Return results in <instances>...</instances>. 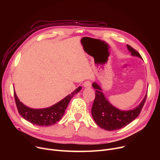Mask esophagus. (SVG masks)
Wrapping results in <instances>:
<instances>
[{"instance_id":"1","label":"esophagus","mask_w":160,"mask_h":160,"mask_svg":"<svg viewBox=\"0 0 160 160\" xmlns=\"http://www.w3.org/2000/svg\"><path fill=\"white\" fill-rule=\"evenodd\" d=\"M83 86L86 88H90L91 87V83L89 81H86L83 83Z\"/></svg>"}]
</instances>
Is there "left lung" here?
I'll return each instance as SVG.
<instances>
[{
	"instance_id": "1",
	"label": "left lung",
	"mask_w": 160,
	"mask_h": 160,
	"mask_svg": "<svg viewBox=\"0 0 160 160\" xmlns=\"http://www.w3.org/2000/svg\"><path fill=\"white\" fill-rule=\"evenodd\" d=\"M131 56L138 57L141 55L132 47L127 45ZM95 89V98L91 108V114L97 124L106 130L112 131L121 129L135 120L139 115L147 97V93L139 105L132 110H122L113 106L102 92V88L96 82L92 83Z\"/></svg>"
}]
</instances>
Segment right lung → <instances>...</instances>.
Segmentation results:
<instances>
[{"label": "right lung", "instance_id": "right-lung-1", "mask_svg": "<svg viewBox=\"0 0 160 160\" xmlns=\"http://www.w3.org/2000/svg\"><path fill=\"white\" fill-rule=\"evenodd\" d=\"M81 89L82 87L80 86L55 104L41 109H33L24 105L19 100L15 90L14 97L18 112L25 120L39 127H48L54 124L62 119L71 98Z\"/></svg>", "mask_w": 160, "mask_h": 160}]
</instances>
